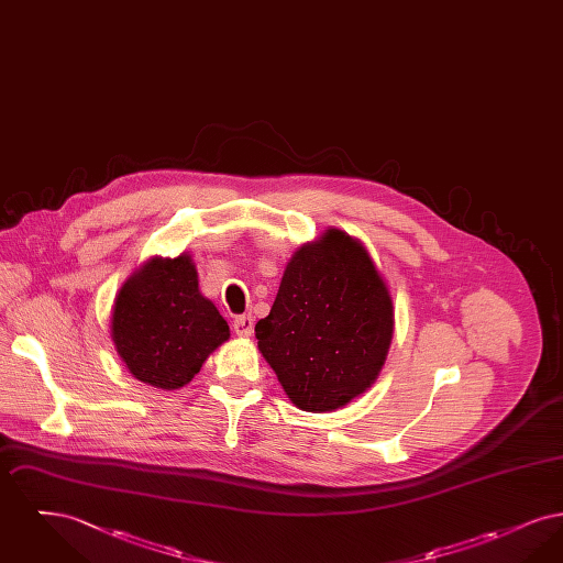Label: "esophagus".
Returning <instances> with one entry per match:
<instances>
[{
    "label": "esophagus",
    "mask_w": 563,
    "mask_h": 563,
    "mask_svg": "<svg viewBox=\"0 0 563 563\" xmlns=\"http://www.w3.org/2000/svg\"><path fill=\"white\" fill-rule=\"evenodd\" d=\"M234 331L236 335H251L253 333V317L251 314H241L234 319Z\"/></svg>",
    "instance_id": "esophagus-1"
}]
</instances>
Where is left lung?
Segmentation results:
<instances>
[{
  "label": "left lung",
  "mask_w": 563,
  "mask_h": 563,
  "mask_svg": "<svg viewBox=\"0 0 563 563\" xmlns=\"http://www.w3.org/2000/svg\"><path fill=\"white\" fill-rule=\"evenodd\" d=\"M393 327V299L365 246L327 230L287 264L255 338L299 409L331 411L374 384Z\"/></svg>",
  "instance_id": "obj_1"
}]
</instances>
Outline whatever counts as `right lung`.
Segmentation results:
<instances>
[{"label": "right lung", "instance_id": "1", "mask_svg": "<svg viewBox=\"0 0 563 563\" xmlns=\"http://www.w3.org/2000/svg\"><path fill=\"white\" fill-rule=\"evenodd\" d=\"M111 338L136 379L175 390L230 338V327L198 291L191 260L179 255L154 260L124 283L113 306Z\"/></svg>", "mask_w": 563, "mask_h": 563}]
</instances>
